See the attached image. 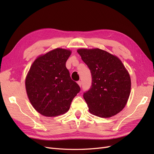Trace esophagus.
<instances>
[{"mask_svg": "<svg viewBox=\"0 0 154 154\" xmlns=\"http://www.w3.org/2000/svg\"><path fill=\"white\" fill-rule=\"evenodd\" d=\"M78 84L79 85V86L80 87H81L82 86V81H80V80H79V81H78Z\"/></svg>", "mask_w": 154, "mask_h": 154, "instance_id": "34e87169", "label": "esophagus"}]
</instances>
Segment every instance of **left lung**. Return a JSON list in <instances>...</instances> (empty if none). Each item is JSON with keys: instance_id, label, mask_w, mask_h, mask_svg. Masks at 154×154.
I'll list each match as a JSON object with an SVG mask.
<instances>
[{"instance_id": "1", "label": "left lung", "mask_w": 154, "mask_h": 154, "mask_svg": "<svg viewBox=\"0 0 154 154\" xmlns=\"http://www.w3.org/2000/svg\"><path fill=\"white\" fill-rule=\"evenodd\" d=\"M89 68L92 85L83 93L88 110L101 118H110L122 111L130 93L131 81L121 60L100 49L77 51Z\"/></svg>"}]
</instances>
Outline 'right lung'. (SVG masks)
Masks as SVG:
<instances>
[{
  "label": "right lung",
  "mask_w": 154,
  "mask_h": 154,
  "mask_svg": "<svg viewBox=\"0 0 154 154\" xmlns=\"http://www.w3.org/2000/svg\"><path fill=\"white\" fill-rule=\"evenodd\" d=\"M71 52L57 48L36 59L26 79L27 96L42 115L54 117L67 112L80 91L66 63Z\"/></svg>",
  "instance_id": "right-lung-1"
}]
</instances>
